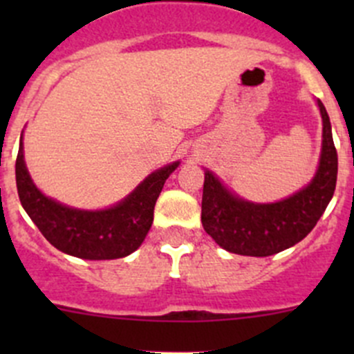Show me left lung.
I'll return each mask as SVG.
<instances>
[{
    "label": "left lung",
    "instance_id": "left-lung-1",
    "mask_svg": "<svg viewBox=\"0 0 354 354\" xmlns=\"http://www.w3.org/2000/svg\"><path fill=\"white\" fill-rule=\"evenodd\" d=\"M324 121L322 156L308 187L276 203H252L234 197L205 171L202 224L217 245L238 255L269 257L301 241L329 205L337 181V151L330 120L319 101Z\"/></svg>",
    "mask_w": 354,
    "mask_h": 354
}]
</instances>
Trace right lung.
Listing matches in <instances>:
<instances>
[{"mask_svg":"<svg viewBox=\"0 0 354 354\" xmlns=\"http://www.w3.org/2000/svg\"><path fill=\"white\" fill-rule=\"evenodd\" d=\"M180 162L157 169L133 194L106 210H78L48 198L32 183L20 142L15 174L25 212L46 240L59 252L85 260H111L130 255L142 245L154 221V205L171 173Z\"/></svg>","mask_w":354,"mask_h":354,"instance_id":"obj_1","label":"right lung"}]
</instances>
